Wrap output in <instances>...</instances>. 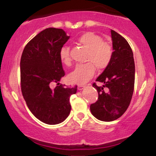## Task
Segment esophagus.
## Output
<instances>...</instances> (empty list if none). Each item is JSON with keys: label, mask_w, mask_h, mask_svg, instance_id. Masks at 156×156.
I'll return each mask as SVG.
<instances>
[{"label": "esophagus", "mask_w": 156, "mask_h": 156, "mask_svg": "<svg viewBox=\"0 0 156 156\" xmlns=\"http://www.w3.org/2000/svg\"><path fill=\"white\" fill-rule=\"evenodd\" d=\"M86 88V86H84V85H80V86H78V90H81L83 89Z\"/></svg>", "instance_id": "obj_1"}]
</instances>
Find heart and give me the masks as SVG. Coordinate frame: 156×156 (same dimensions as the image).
<instances>
[{
	"instance_id": "heart-1",
	"label": "heart",
	"mask_w": 156,
	"mask_h": 156,
	"mask_svg": "<svg viewBox=\"0 0 156 156\" xmlns=\"http://www.w3.org/2000/svg\"><path fill=\"white\" fill-rule=\"evenodd\" d=\"M78 43L88 51L85 61L88 63L78 65L68 75V80L73 83L82 85L92 78L95 68L103 70L110 65L113 58V49L109 43L103 41L98 35L87 32L80 35L78 39ZM60 59L66 66L71 64L69 48L64 47L60 52Z\"/></svg>"
}]
</instances>
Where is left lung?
Returning a JSON list of instances; mask_svg holds the SVG:
<instances>
[{"label": "left lung", "mask_w": 156, "mask_h": 156, "mask_svg": "<svg viewBox=\"0 0 156 156\" xmlns=\"http://www.w3.org/2000/svg\"><path fill=\"white\" fill-rule=\"evenodd\" d=\"M113 55L110 65L98 77L96 81L103 86H93L98 93V98L90 105L91 113L102 121H113L126 111L134 90L135 63L133 53L128 41L111 30Z\"/></svg>", "instance_id": "obj_1"}]
</instances>
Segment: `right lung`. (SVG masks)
<instances>
[{"mask_svg": "<svg viewBox=\"0 0 156 156\" xmlns=\"http://www.w3.org/2000/svg\"><path fill=\"white\" fill-rule=\"evenodd\" d=\"M70 36L63 29L48 28L27 43L20 58V86L23 96L35 117L55 125L64 121L71 110L70 97L77 86L59 85L65 76L60 52Z\"/></svg>", "mask_w": 156, "mask_h": 156, "instance_id": "add662e5", "label": "right lung"}]
</instances>
